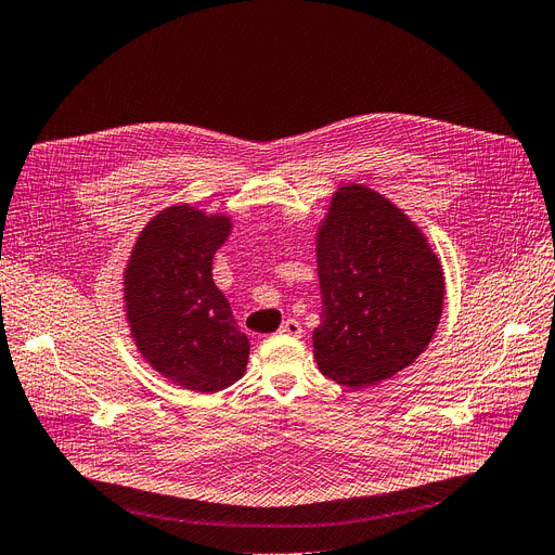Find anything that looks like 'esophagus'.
Instances as JSON below:
<instances>
[{"label": "esophagus", "instance_id": "esophagus-1", "mask_svg": "<svg viewBox=\"0 0 555 555\" xmlns=\"http://www.w3.org/2000/svg\"><path fill=\"white\" fill-rule=\"evenodd\" d=\"M279 334H285V336H299V334H301V324H299V320H295V318L285 320V322L281 324Z\"/></svg>", "mask_w": 555, "mask_h": 555}]
</instances>
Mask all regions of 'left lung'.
Returning <instances> with one entry per match:
<instances>
[{"label":"left lung","instance_id":"left-lung-1","mask_svg":"<svg viewBox=\"0 0 555 555\" xmlns=\"http://www.w3.org/2000/svg\"><path fill=\"white\" fill-rule=\"evenodd\" d=\"M322 322L313 332L324 377L361 388L414 363L433 338L443 274L423 233L391 201L343 188L318 233Z\"/></svg>","mask_w":555,"mask_h":555}]
</instances>
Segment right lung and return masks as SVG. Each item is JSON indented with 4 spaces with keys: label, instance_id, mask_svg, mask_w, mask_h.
I'll use <instances>...</instances> for the list:
<instances>
[{
    "label": "right lung",
    "instance_id": "right-lung-1",
    "mask_svg": "<svg viewBox=\"0 0 555 555\" xmlns=\"http://www.w3.org/2000/svg\"><path fill=\"white\" fill-rule=\"evenodd\" d=\"M225 217L190 205L159 212L141 231L126 270V306L141 354L155 371L201 393H217L246 371L249 338L212 281Z\"/></svg>",
    "mask_w": 555,
    "mask_h": 555
}]
</instances>
